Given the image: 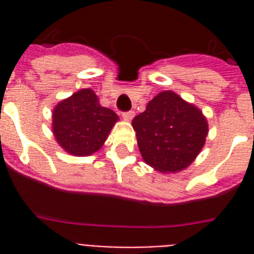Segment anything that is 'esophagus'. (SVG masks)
<instances>
[{
	"label": "esophagus",
	"mask_w": 254,
	"mask_h": 254,
	"mask_svg": "<svg viewBox=\"0 0 254 254\" xmlns=\"http://www.w3.org/2000/svg\"><path fill=\"white\" fill-rule=\"evenodd\" d=\"M133 117H134V112L133 111H129V112H125V113H123V119L125 120V121H131V120H133Z\"/></svg>",
	"instance_id": "obj_1"
}]
</instances>
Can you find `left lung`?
<instances>
[{
    "label": "left lung",
    "instance_id": "1",
    "mask_svg": "<svg viewBox=\"0 0 254 254\" xmlns=\"http://www.w3.org/2000/svg\"><path fill=\"white\" fill-rule=\"evenodd\" d=\"M131 125L143 162L167 174L187 169L208 134L203 112L173 91L159 92Z\"/></svg>",
    "mask_w": 254,
    "mask_h": 254
}]
</instances>
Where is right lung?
Wrapping results in <instances>:
<instances>
[{"mask_svg": "<svg viewBox=\"0 0 254 254\" xmlns=\"http://www.w3.org/2000/svg\"><path fill=\"white\" fill-rule=\"evenodd\" d=\"M119 116L103 107L91 88L62 100L53 111V133L68 154L87 157L99 151Z\"/></svg>", "mask_w": 254, "mask_h": 254, "instance_id": "1", "label": "right lung"}]
</instances>
